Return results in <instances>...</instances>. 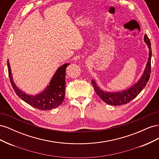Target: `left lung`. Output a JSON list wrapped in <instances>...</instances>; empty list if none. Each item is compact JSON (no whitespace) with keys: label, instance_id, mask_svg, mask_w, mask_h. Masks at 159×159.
<instances>
[{"label":"left lung","instance_id":"left-lung-1","mask_svg":"<svg viewBox=\"0 0 159 159\" xmlns=\"http://www.w3.org/2000/svg\"><path fill=\"white\" fill-rule=\"evenodd\" d=\"M144 40L147 44L148 48H149V54H148V59L146 66V69L144 71L143 75H142L141 78L139 80L138 82L134 84L133 87L129 88L127 90H125L121 92H105L102 91L96 84L95 81L93 80L91 81V84L93 85V87L94 90L95 91L96 93L99 96V97L102 99L105 103H106L109 105H121L127 104V103L130 102L132 99L140 93L141 91L143 89V88L145 87L147 82L148 81L149 78H150L151 71V56H152V52H151V42L149 40L148 38L147 34L144 36Z\"/></svg>","mask_w":159,"mask_h":159}]
</instances>
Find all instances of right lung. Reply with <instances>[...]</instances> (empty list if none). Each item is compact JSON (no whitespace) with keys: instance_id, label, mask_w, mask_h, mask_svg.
<instances>
[{"instance_id":"1","label":"right lung","mask_w":159,"mask_h":159,"mask_svg":"<svg viewBox=\"0 0 159 159\" xmlns=\"http://www.w3.org/2000/svg\"><path fill=\"white\" fill-rule=\"evenodd\" d=\"M9 79L11 85L19 98L31 106L40 110H50L57 107L63 102L66 93V70L69 64H66L57 69L49 85L41 93L30 95L25 93L14 84L10 65L7 61Z\"/></svg>"}]
</instances>
